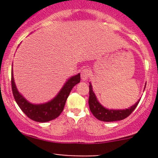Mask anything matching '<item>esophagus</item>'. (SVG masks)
Masks as SVG:
<instances>
[{"mask_svg": "<svg viewBox=\"0 0 158 158\" xmlns=\"http://www.w3.org/2000/svg\"><path fill=\"white\" fill-rule=\"evenodd\" d=\"M89 76H90V71H89V69L85 68V69L82 70V72H81V79H82V80H87L89 79Z\"/></svg>", "mask_w": 158, "mask_h": 158, "instance_id": "esophagus-1", "label": "esophagus"}]
</instances>
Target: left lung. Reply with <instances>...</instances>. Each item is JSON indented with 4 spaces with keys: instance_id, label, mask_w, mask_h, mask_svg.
<instances>
[{
    "instance_id": "8db88e82",
    "label": "left lung",
    "mask_w": 158,
    "mask_h": 158,
    "mask_svg": "<svg viewBox=\"0 0 158 158\" xmlns=\"http://www.w3.org/2000/svg\"><path fill=\"white\" fill-rule=\"evenodd\" d=\"M146 86V85H145ZM144 86V89H145ZM139 99L135 105L125 109H106L98 101L95 94L94 93L92 85L89 82V105L91 112L97 119L103 122H115L123 120L130 115L132 111L135 109L140 102Z\"/></svg>"
}]
</instances>
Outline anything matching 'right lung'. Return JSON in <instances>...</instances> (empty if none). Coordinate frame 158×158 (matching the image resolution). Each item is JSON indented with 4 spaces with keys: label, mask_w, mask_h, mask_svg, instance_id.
I'll list each match as a JSON object with an SVG mask.
<instances>
[{
    "label": "right lung",
    "mask_w": 158,
    "mask_h": 158,
    "mask_svg": "<svg viewBox=\"0 0 158 158\" xmlns=\"http://www.w3.org/2000/svg\"><path fill=\"white\" fill-rule=\"evenodd\" d=\"M79 82H80V73L68 79L58 94L50 101L41 104H33L20 93L14 82L13 69L11 72V85L16 102L28 118L37 122H47L56 118L63 111L72 89Z\"/></svg>",
    "instance_id": "right-lung-1"
}]
</instances>
